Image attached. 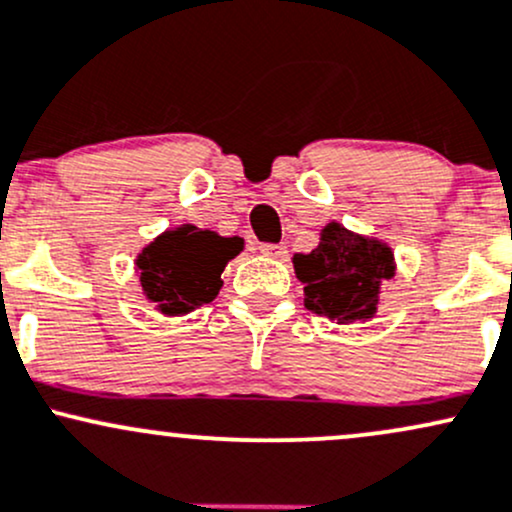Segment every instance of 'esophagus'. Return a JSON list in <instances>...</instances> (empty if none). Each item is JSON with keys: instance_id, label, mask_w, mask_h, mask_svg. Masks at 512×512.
<instances>
[{"instance_id": "obj_1", "label": "esophagus", "mask_w": 512, "mask_h": 512, "mask_svg": "<svg viewBox=\"0 0 512 512\" xmlns=\"http://www.w3.org/2000/svg\"><path fill=\"white\" fill-rule=\"evenodd\" d=\"M261 254L268 258H278V261H285L287 249L283 244H261Z\"/></svg>"}]
</instances>
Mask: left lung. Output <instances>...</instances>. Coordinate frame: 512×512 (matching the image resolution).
<instances>
[{"label": "left lung", "instance_id": "obj_1", "mask_svg": "<svg viewBox=\"0 0 512 512\" xmlns=\"http://www.w3.org/2000/svg\"><path fill=\"white\" fill-rule=\"evenodd\" d=\"M292 266L304 285V307L336 324L375 319L382 283L396 273L392 246L338 222L321 229L317 249L292 256Z\"/></svg>", "mask_w": 512, "mask_h": 512}]
</instances>
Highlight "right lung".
I'll return each mask as SVG.
<instances>
[{"label": "right lung", "mask_w": 512, "mask_h": 512, "mask_svg": "<svg viewBox=\"0 0 512 512\" xmlns=\"http://www.w3.org/2000/svg\"><path fill=\"white\" fill-rule=\"evenodd\" d=\"M241 251V237H220L195 225L166 229L135 258L142 295L164 317H183L215 300L222 271Z\"/></svg>", "instance_id": "right-lung-1"}]
</instances>
